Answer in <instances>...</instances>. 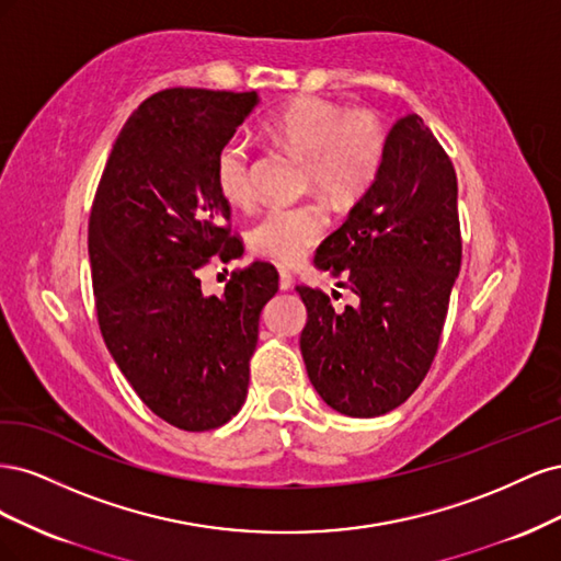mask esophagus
Returning a JSON list of instances; mask_svg holds the SVG:
<instances>
[{
    "mask_svg": "<svg viewBox=\"0 0 561 561\" xmlns=\"http://www.w3.org/2000/svg\"><path fill=\"white\" fill-rule=\"evenodd\" d=\"M278 285H280V290H290V287H293V274H290V271H287V268H280L278 271Z\"/></svg>",
    "mask_w": 561,
    "mask_h": 561,
    "instance_id": "1",
    "label": "esophagus"
}]
</instances>
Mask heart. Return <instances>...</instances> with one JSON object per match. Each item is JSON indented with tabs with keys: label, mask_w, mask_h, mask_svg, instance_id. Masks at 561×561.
I'll return each instance as SVG.
<instances>
[{
	"label": "heart",
	"mask_w": 561,
	"mask_h": 561,
	"mask_svg": "<svg viewBox=\"0 0 561 561\" xmlns=\"http://www.w3.org/2000/svg\"><path fill=\"white\" fill-rule=\"evenodd\" d=\"M266 130L307 163L316 190L334 201L358 198L379 173L383 133L365 112H348L322 98H297L268 118ZM215 184L231 206L252 198L250 147L241 135H231L217 149ZM322 233L325 217L316 206L271 208L250 229V245L262 257L295 264Z\"/></svg>",
	"instance_id": "obj_1"
}]
</instances>
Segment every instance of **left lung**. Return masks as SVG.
<instances>
[{
  "label": "left lung",
  "instance_id": "obj_1",
  "mask_svg": "<svg viewBox=\"0 0 561 561\" xmlns=\"http://www.w3.org/2000/svg\"><path fill=\"white\" fill-rule=\"evenodd\" d=\"M456 198L454 165L431 128L419 114L398 118L375 182L313 260L358 304L334 311L325 293L297 285L309 313L301 358L339 414L396 410L431 369L461 268Z\"/></svg>",
  "mask_w": 561,
  "mask_h": 561
}]
</instances>
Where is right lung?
<instances>
[{
    "label": "right lung",
    "mask_w": 561,
    "mask_h": 561,
    "mask_svg": "<svg viewBox=\"0 0 561 561\" xmlns=\"http://www.w3.org/2000/svg\"><path fill=\"white\" fill-rule=\"evenodd\" d=\"M260 95L168 89L135 110L112 145L98 184L89 257L100 332L135 393L182 431H210L248 396L260 313L278 293V271L252 262L225 295L201 290L213 254L231 260L229 203L215 157Z\"/></svg>",
    "instance_id": "add662e5"
}]
</instances>
